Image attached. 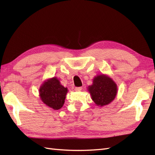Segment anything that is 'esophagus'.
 <instances>
[{
    "mask_svg": "<svg viewBox=\"0 0 155 155\" xmlns=\"http://www.w3.org/2000/svg\"><path fill=\"white\" fill-rule=\"evenodd\" d=\"M82 87H75L74 90L76 91H80L82 90Z\"/></svg>",
    "mask_w": 155,
    "mask_h": 155,
    "instance_id": "obj_1",
    "label": "esophagus"
}]
</instances>
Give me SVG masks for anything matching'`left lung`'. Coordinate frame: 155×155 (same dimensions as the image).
Instances as JSON below:
<instances>
[{
	"label": "left lung",
	"instance_id": "8db88e82",
	"mask_svg": "<svg viewBox=\"0 0 155 155\" xmlns=\"http://www.w3.org/2000/svg\"><path fill=\"white\" fill-rule=\"evenodd\" d=\"M87 91L95 104L102 107L114 100L117 93V86L112 78L101 74L94 78L92 85L87 87Z\"/></svg>",
	"mask_w": 155,
	"mask_h": 155
}]
</instances>
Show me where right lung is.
<instances>
[{
	"label": "right lung",
	"mask_w": 155,
	"mask_h": 155,
	"mask_svg": "<svg viewBox=\"0 0 155 155\" xmlns=\"http://www.w3.org/2000/svg\"><path fill=\"white\" fill-rule=\"evenodd\" d=\"M39 94L42 102L54 110H59L65 103L67 87L61 84L56 77L47 79L39 87Z\"/></svg>",
	"instance_id": "right-lung-1"
}]
</instances>
